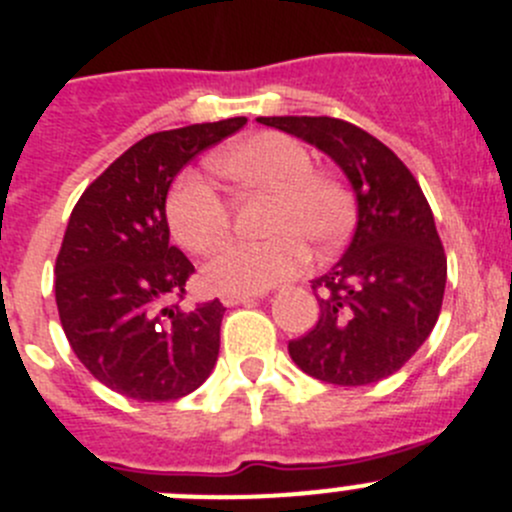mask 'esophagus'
Segmentation results:
<instances>
[{
	"instance_id": "1",
	"label": "esophagus",
	"mask_w": 512,
	"mask_h": 512,
	"mask_svg": "<svg viewBox=\"0 0 512 512\" xmlns=\"http://www.w3.org/2000/svg\"><path fill=\"white\" fill-rule=\"evenodd\" d=\"M260 295H250V293H222V303L224 305H245L257 300Z\"/></svg>"
}]
</instances>
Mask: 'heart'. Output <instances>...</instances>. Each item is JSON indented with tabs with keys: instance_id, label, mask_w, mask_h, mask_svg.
Returning <instances> with one entry per match:
<instances>
[{
	"instance_id": "1",
	"label": "heart",
	"mask_w": 512,
	"mask_h": 512,
	"mask_svg": "<svg viewBox=\"0 0 512 512\" xmlns=\"http://www.w3.org/2000/svg\"><path fill=\"white\" fill-rule=\"evenodd\" d=\"M222 174L272 194L265 242H234L207 265V283L222 293H260L305 270L310 252L331 250L353 222L346 186L313 171L308 148L285 133H257L214 159ZM166 219L184 250L212 255L227 242L232 217L217 186L197 171H184L169 191Z\"/></svg>"
}]
</instances>
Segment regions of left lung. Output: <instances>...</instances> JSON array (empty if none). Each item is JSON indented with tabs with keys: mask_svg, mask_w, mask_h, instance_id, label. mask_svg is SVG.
<instances>
[{
	"mask_svg": "<svg viewBox=\"0 0 512 512\" xmlns=\"http://www.w3.org/2000/svg\"><path fill=\"white\" fill-rule=\"evenodd\" d=\"M257 121L331 156L358 202L351 245L313 280L321 315L305 336L288 343L290 358L326 384L386 379L427 341L442 310L447 257L422 186L389 146L341 118Z\"/></svg>",
	"mask_w": 512,
	"mask_h": 512,
	"instance_id": "left-lung-1",
	"label": "left lung"
}]
</instances>
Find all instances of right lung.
<instances>
[{
	"label": "right lung",
	"mask_w": 512,
	"mask_h": 512,
	"mask_svg": "<svg viewBox=\"0 0 512 512\" xmlns=\"http://www.w3.org/2000/svg\"><path fill=\"white\" fill-rule=\"evenodd\" d=\"M247 118L159 131L118 156L75 204L55 262L62 331L80 364L138 401H174L207 381L219 356L224 305L184 310L194 265L169 245L166 194L204 148Z\"/></svg>",
	"instance_id": "add662e5"
}]
</instances>
